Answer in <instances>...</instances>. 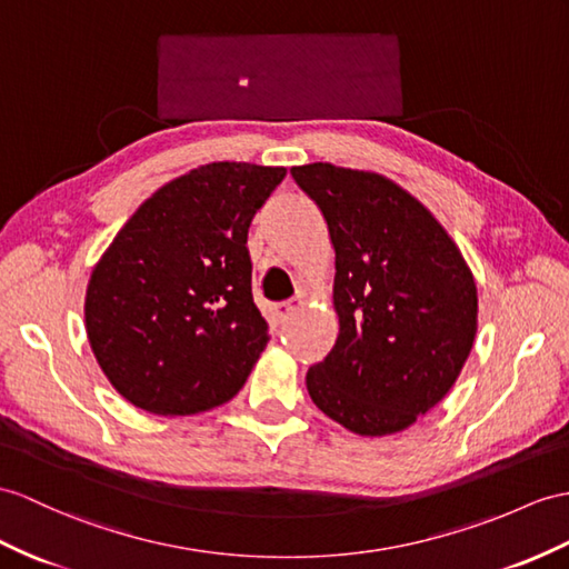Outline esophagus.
<instances>
[{"instance_id":"34e87169","label":"esophagus","mask_w":569,"mask_h":569,"mask_svg":"<svg viewBox=\"0 0 569 569\" xmlns=\"http://www.w3.org/2000/svg\"><path fill=\"white\" fill-rule=\"evenodd\" d=\"M301 297H295V299H289V301H280V303H274V318H277V321H280V323H284L287 321V318H289V313H292L295 309H299L301 307Z\"/></svg>"}]
</instances>
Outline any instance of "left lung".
<instances>
[{
    "mask_svg": "<svg viewBox=\"0 0 569 569\" xmlns=\"http://www.w3.org/2000/svg\"><path fill=\"white\" fill-rule=\"evenodd\" d=\"M336 248L338 340L307 371L318 410L362 437L403 432L432 410L470 355L478 289L459 248L393 180L332 163L295 166Z\"/></svg>",
    "mask_w": 569,
    "mask_h": 569,
    "instance_id": "1",
    "label": "left lung"
}]
</instances>
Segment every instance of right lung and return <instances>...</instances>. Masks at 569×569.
Wrapping results in <instances>:
<instances>
[{
	"mask_svg": "<svg viewBox=\"0 0 569 569\" xmlns=\"http://www.w3.org/2000/svg\"><path fill=\"white\" fill-rule=\"evenodd\" d=\"M282 166L217 161L140 204L87 287V336L113 389L154 415L241 391L270 340L253 303L248 227Z\"/></svg>",
	"mask_w": 569,
	"mask_h": 569,
	"instance_id": "right-lung-1",
	"label": "right lung"
}]
</instances>
